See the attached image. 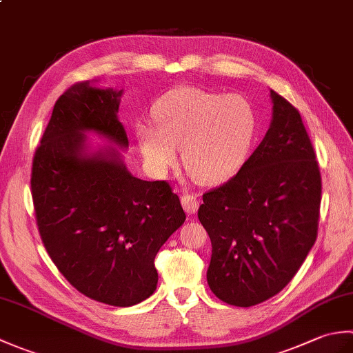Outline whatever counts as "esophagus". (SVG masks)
<instances>
[{"mask_svg":"<svg viewBox=\"0 0 353 353\" xmlns=\"http://www.w3.org/2000/svg\"><path fill=\"white\" fill-rule=\"evenodd\" d=\"M182 206L188 214L197 212V209L200 206V200L197 197V194H191V192H185L182 196Z\"/></svg>","mask_w":353,"mask_h":353,"instance_id":"obj_1","label":"esophagus"}]
</instances>
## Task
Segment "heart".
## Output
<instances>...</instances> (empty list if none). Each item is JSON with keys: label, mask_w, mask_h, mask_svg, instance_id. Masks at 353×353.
I'll return each instance as SVG.
<instances>
[{"label": "heart", "mask_w": 353, "mask_h": 353, "mask_svg": "<svg viewBox=\"0 0 353 353\" xmlns=\"http://www.w3.org/2000/svg\"><path fill=\"white\" fill-rule=\"evenodd\" d=\"M154 121L137 125V139L148 167L162 176L179 161L205 183H221L243 168L258 134L259 118L243 95H223L182 86L162 95Z\"/></svg>", "instance_id": "b5f03b06"}]
</instances>
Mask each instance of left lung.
Segmentation results:
<instances>
[{"instance_id":"1","label":"left lung","mask_w":353,"mask_h":353,"mask_svg":"<svg viewBox=\"0 0 353 353\" xmlns=\"http://www.w3.org/2000/svg\"><path fill=\"white\" fill-rule=\"evenodd\" d=\"M264 139L226 183L203 194L212 244L208 283L220 301L253 306L287 287L316 243L321 176L301 114L272 91Z\"/></svg>"}]
</instances>
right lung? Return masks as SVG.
<instances>
[{"label":"right lung","instance_id":"1","mask_svg":"<svg viewBox=\"0 0 353 353\" xmlns=\"http://www.w3.org/2000/svg\"><path fill=\"white\" fill-rule=\"evenodd\" d=\"M121 91L79 81L59 97L32 165L37 229L51 261L92 301L132 306L156 290L154 258L186 215L167 181L132 176L114 148L88 156L85 132L127 147Z\"/></svg>","mask_w":353,"mask_h":353}]
</instances>
